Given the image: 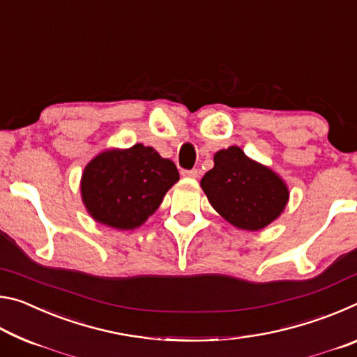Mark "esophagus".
Here are the masks:
<instances>
[{
  "instance_id": "1",
  "label": "esophagus",
  "mask_w": 357,
  "mask_h": 357,
  "mask_svg": "<svg viewBox=\"0 0 357 357\" xmlns=\"http://www.w3.org/2000/svg\"><path fill=\"white\" fill-rule=\"evenodd\" d=\"M198 174H200V172L198 170H183L181 172V176L187 178V179H195V178H198Z\"/></svg>"
}]
</instances>
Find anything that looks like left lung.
<instances>
[{
	"instance_id": "obj_1",
	"label": "left lung",
	"mask_w": 357,
	"mask_h": 357,
	"mask_svg": "<svg viewBox=\"0 0 357 357\" xmlns=\"http://www.w3.org/2000/svg\"><path fill=\"white\" fill-rule=\"evenodd\" d=\"M200 185L211 206L245 231H258L279 219L289 200L285 179L250 159L239 146L217 151L214 167Z\"/></svg>"
}]
</instances>
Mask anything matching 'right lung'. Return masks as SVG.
<instances>
[{"mask_svg":"<svg viewBox=\"0 0 357 357\" xmlns=\"http://www.w3.org/2000/svg\"><path fill=\"white\" fill-rule=\"evenodd\" d=\"M179 181L176 165L154 148L137 143L130 148L100 151L84 167L82 202L96 222L119 231L142 227L165 193Z\"/></svg>","mask_w":357,"mask_h":357,"instance_id":"obj_1","label":"right lung"}]
</instances>
